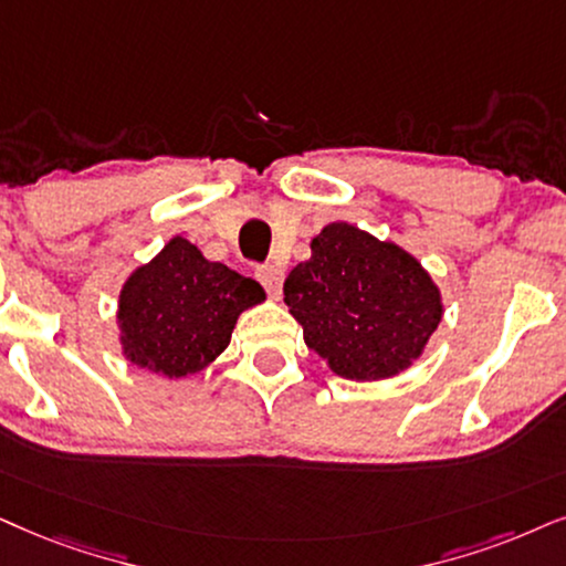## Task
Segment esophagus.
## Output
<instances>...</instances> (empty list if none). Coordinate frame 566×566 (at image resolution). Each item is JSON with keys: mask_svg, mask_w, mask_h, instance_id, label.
I'll use <instances>...</instances> for the list:
<instances>
[{"mask_svg": "<svg viewBox=\"0 0 566 566\" xmlns=\"http://www.w3.org/2000/svg\"><path fill=\"white\" fill-rule=\"evenodd\" d=\"M255 276H259V282L263 284V287H266L271 297L282 295V282H284V271L282 269L259 266V269H255Z\"/></svg>", "mask_w": 566, "mask_h": 566, "instance_id": "esophagus-1", "label": "esophagus"}]
</instances>
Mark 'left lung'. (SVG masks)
I'll list each match as a JSON object with an SVG mask.
<instances>
[{
	"label": "left lung",
	"mask_w": 566,
	"mask_h": 566,
	"mask_svg": "<svg viewBox=\"0 0 566 566\" xmlns=\"http://www.w3.org/2000/svg\"><path fill=\"white\" fill-rule=\"evenodd\" d=\"M305 345L349 381H381L423 355L441 324V292L415 255L347 221L311 240L284 282Z\"/></svg>",
	"instance_id": "left-lung-1"
}]
</instances>
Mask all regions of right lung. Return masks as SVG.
<instances>
[{"label": "right lung", "instance_id": "obj_1", "mask_svg": "<svg viewBox=\"0 0 566 566\" xmlns=\"http://www.w3.org/2000/svg\"><path fill=\"white\" fill-rule=\"evenodd\" d=\"M263 300L266 292L255 279L206 261L177 234L123 284L117 307L123 355L151 374L192 376L224 353L240 313Z\"/></svg>", "mask_w": 566, "mask_h": 566}]
</instances>
